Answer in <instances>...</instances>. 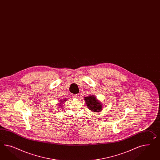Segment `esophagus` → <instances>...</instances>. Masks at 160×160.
<instances>
[{"label": "esophagus", "instance_id": "1", "mask_svg": "<svg viewBox=\"0 0 160 160\" xmlns=\"http://www.w3.org/2000/svg\"><path fill=\"white\" fill-rule=\"evenodd\" d=\"M78 94H74L73 95V97L74 98H78V97H79V96H78Z\"/></svg>", "mask_w": 160, "mask_h": 160}]
</instances>
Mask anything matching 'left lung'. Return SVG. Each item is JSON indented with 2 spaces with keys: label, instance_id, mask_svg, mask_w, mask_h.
<instances>
[{
  "label": "left lung",
  "instance_id": "1",
  "mask_svg": "<svg viewBox=\"0 0 160 160\" xmlns=\"http://www.w3.org/2000/svg\"><path fill=\"white\" fill-rule=\"evenodd\" d=\"M84 101L87 108L94 112H99L102 111V104L94 95H90L84 97Z\"/></svg>",
  "mask_w": 160,
  "mask_h": 160
}]
</instances>
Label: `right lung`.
<instances>
[{
  "mask_svg": "<svg viewBox=\"0 0 160 160\" xmlns=\"http://www.w3.org/2000/svg\"><path fill=\"white\" fill-rule=\"evenodd\" d=\"M68 100V99H66V98H65V99H63V100H62V99H60L59 101V106L61 107V108H62V107H63V105H64V104H65V101H66Z\"/></svg>",
  "mask_w": 160,
  "mask_h": 160,
  "instance_id": "obj_1",
  "label": "right lung"
}]
</instances>
